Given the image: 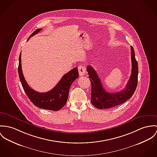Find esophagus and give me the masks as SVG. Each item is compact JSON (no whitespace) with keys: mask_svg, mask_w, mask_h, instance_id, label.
I'll list each match as a JSON object with an SVG mask.
<instances>
[{"mask_svg":"<svg viewBox=\"0 0 157 157\" xmlns=\"http://www.w3.org/2000/svg\"><path fill=\"white\" fill-rule=\"evenodd\" d=\"M78 71L79 75L80 76L84 75H85L86 74V68L84 65H80L78 67Z\"/></svg>","mask_w":157,"mask_h":157,"instance_id":"1","label":"esophagus"}]
</instances>
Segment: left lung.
Returning a JSON list of instances; mask_svg holds the SVG:
<instances>
[{
    "label": "left lung",
    "mask_w": 157,
    "mask_h": 157,
    "mask_svg": "<svg viewBox=\"0 0 157 157\" xmlns=\"http://www.w3.org/2000/svg\"><path fill=\"white\" fill-rule=\"evenodd\" d=\"M131 56L132 62L131 75L128 82L121 91L114 93L107 92L102 85L97 72L92 66L88 65L87 71L91 82V103L96 108L106 109L120 105L129 100L134 94L138 82V63L135 57L134 50L131 46Z\"/></svg>",
    "instance_id": "1"
}]
</instances>
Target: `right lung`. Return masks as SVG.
<instances>
[{"label":"right lung","instance_id":"right-lung-1","mask_svg":"<svg viewBox=\"0 0 157 157\" xmlns=\"http://www.w3.org/2000/svg\"><path fill=\"white\" fill-rule=\"evenodd\" d=\"M41 29H38L35 30L30 35L28 39L37 34ZM18 72L21 85L31 102L39 108L53 111L59 110L66 104L68 98L70 88L73 82L78 77V69L77 67H75L63 75L57 85L52 90L45 93L38 92L30 88L23 76L21 70V53L19 56Z\"/></svg>","mask_w":157,"mask_h":157}]
</instances>
